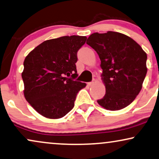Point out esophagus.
<instances>
[{
  "label": "esophagus",
  "mask_w": 159,
  "mask_h": 159,
  "mask_svg": "<svg viewBox=\"0 0 159 159\" xmlns=\"http://www.w3.org/2000/svg\"><path fill=\"white\" fill-rule=\"evenodd\" d=\"M96 82H97V81H96L95 79H93V81H92V82H89V83H88V85H89V86H93L94 84H95Z\"/></svg>",
  "instance_id": "obj_1"
}]
</instances>
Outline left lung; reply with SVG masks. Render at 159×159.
Masks as SVG:
<instances>
[{"instance_id":"8db88e82","label":"left lung","mask_w":159,"mask_h":159,"mask_svg":"<svg viewBox=\"0 0 159 159\" xmlns=\"http://www.w3.org/2000/svg\"><path fill=\"white\" fill-rule=\"evenodd\" d=\"M86 44L101 61L106 94L98 104L110 111L130 105L141 91L148 71L145 52L133 39L119 32L94 33Z\"/></svg>"}]
</instances>
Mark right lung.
Returning <instances> with one entry per match:
<instances>
[{
  "label": "right lung",
  "mask_w": 159,
  "mask_h": 159,
  "mask_svg": "<svg viewBox=\"0 0 159 159\" xmlns=\"http://www.w3.org/2000/svg\"><path fill=\"white\" fill-rule=\"evenodd\" d=\"M86 40L75 35L46 40L25 57L24 96L42 116L59 119L73 109L78 92L86 85L74 81L77 52Z\"/></svg>",
  "instance_id": "add662e5"
}]
</instances>
